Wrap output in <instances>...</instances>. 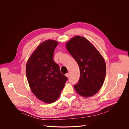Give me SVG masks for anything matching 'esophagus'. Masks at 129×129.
Here are the masks:
<instances>
[{
	"label": "esophagus",
	"instance_id": "34e87169",
	"mask_svg": "<svg viewBox=\"0 0 129 129\" xmlns=\"http://www.w3.org/2000/svg\"><path fill=\"white\" fill-rule=\"evenodd\" d=\"M65 76H66L67 78H69V77H70V74H69V73H66V74L65 75Z\"/></svg>",
	"mask_w": 129,
	"mask_h": 129
}]
</instances>
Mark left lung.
Masks as SVG:
<instances>
[{
	"label": "left lung",
	"instance_id": "1",
	"mask_svg": "<svg viewBox=\"0 0 129 129\" xmlns=\"http://www.w3.org/2000/svg\"><path fill=\"white\" fill-rule=\"evenodd\" d=\"M66 46L80 68V79L74 85L77 93L84 97L95 94L102 87L106 73V65L102 55L81 36L71 39Z\"/></svg>",
	"mask_w": 129,
	"mask_h": 129
}]
</instances>
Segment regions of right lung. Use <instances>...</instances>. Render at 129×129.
I'll return each mask as SVG.
<instances>
[{"label":"right lung","instance_id":"obj_1","mask_svg":"<svg viewBox=\"0 0 129 129\" xmlns=\"http://www.w3.org/2000/svg\"><path fill=\"white\" fill-rule=\"evenodd\" d=\"M58 44L57 41L51 40L41 43L26 66V78L32 92L46 103H53L59 98L68 80L53 61L54 50Z\"/></svg>","mask_w":129,"mask_h":129}]
</instances>
